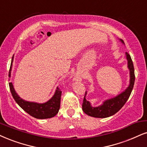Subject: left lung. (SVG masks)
Returning <instances> with one entry per match:
<instances>
[{
	"mask_svg": "<svg viewBox=\"0 0 147 147\" xmlns=\"http://www.w3.org/2000/svg\"><path fill=\"white\" fill-rule=\"evenodd\" d=\"M126 57L128 62V68L130 71L129 86L124 92L115 97V98L108 99L107 101H104L103 105L98 107H95V108L90 106L89 101L86 100L84 95L82 103V110L85 114L95 118H106L115 115L124 106L131 95L135 82L134 64L131 57L127 52H126Z\"/></svg>",
	"mask_w": 147,
	"mask_h": 147,
	"instance_id": "obj_1",
	"label": "left lung"
}]
</instances>
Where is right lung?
Segmentation results:
<instances>
[{
  "label": "right lung",
  "mask_w": 147,
  "mask_h": 147,
  "mask_svg": "<svg viewBox=\"0 0 147 147\" xmlns=\"http://www.w3.org/2000/svg\"><path fill=\"white\" fill-rule=\"evenodd\" d=\"M13 59V56L12 57L11 64L9 73V76L11 74V70ZM9 88L13 97L17 102V104L25 112L29 114L32 117L39 119H49V118L54 117L59 112L60 105H61V93H62V91L60 90V88H57V89L56 90L55 94H54L53 97L48 101H47L46 103H44V104H37V103L29 102V101L23 100L16 93L12 83L9 82Z\"/></svg>",
  "instance_id": "1"
}]
</instances>
